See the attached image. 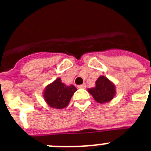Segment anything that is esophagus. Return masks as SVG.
I'll use <instances>...</instances> for the list:
<instances>
[{
    "label": "esophagus",
    "mask_w": 151,
    "mask_h": 151,
    "mask_svg": "<svg viewBox=\"0 0 151 151\" xmlns=\"http://www.w3.org/2000/svg\"><path fill=\"white\" fill-rule=\"evenodd\" d=\"M78 88H86V85L85 84H82V85H80L78 86Z\"/></svg>",
    "instance_id": "obj_1"
}]
</instances>
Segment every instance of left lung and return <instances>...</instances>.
I'll return each mask as SVG.
<instances>
[{"label": "left lung", "mask_w": 151, "mask_h": 151, "mask_svg": "<svg viewBox=\"0 0 151 151\" xmlns=\"http://www.w3.org/2000/svg\"><path fill=\"white\" fill-rule=\"evenodd\" d=\"M88 92L100 104L110 101L115 95V86L105 76H101L96 81V86L88 89Z\"/></svg>", "instance_id": "obj_1"}]
</instances>
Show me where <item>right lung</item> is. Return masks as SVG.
I'll use <instances>...</instances> for the list:
<instances>
[{"instance_id": "1", "label": "right lung", "mask_w": 151, "mask_h": 151, "mask_svg": "<svg viewBox=\"0 0 151 151\" xmlns=\"http://www.w3.org/2000/svg\"><path fill=\"white\" fill-rule=\"evenodd\" d=\"M76 91L74 85H71L67 87L58 78L46 88L44 97L50 107L62 109L69 104L71 97Z\"/></svg>"}]
</instances>
